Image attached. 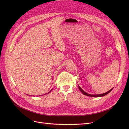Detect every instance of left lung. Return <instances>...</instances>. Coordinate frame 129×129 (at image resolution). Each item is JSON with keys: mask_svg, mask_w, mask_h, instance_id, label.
<instances>
[{"mask_svg": "<svg viewBox=\"0 0 129 129\" xmlns=\"http://www.w3.org/2000/svg\"><path fill=\"white\" fill-rule=\"evenodd\" d=\"M113 88H114V87H113L111 89H110L109 91L106 92V93H103V94H90L86 92H85V91L79 86V88L80 90L81 91V92H82L83 94H84V95H87V96H88L96 97H96H102V96H104L107 95V94H108L109 92H111V91L112 90V89H113Z\"/></svg>", "mask_w": 129, "mask_h": 129, "instance_id": "8db88e82", "label": "left lung"}]
</instances>
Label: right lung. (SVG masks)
<instances>
[{
    "mask_svg": "<svg viewBox=\"0 0 129 129\" xmlns=\"http://www.w3.org/2000/svg\"><path fill=\"white\" fill-rule=\"evenodd\" d=\"M52 90V89H51V90H50V91H49V92H48V93H46V94H47V93H50V92H51V90ZM27 95H28V94H27ZM29 95V96H31V95ZM33 96H34V95H33ZM39 96H40V95H39ZM40 96H41V95H40Z\"/></svg>",
    "mask_w": 129,
    "mask_h": 129,
    "instance_id": "1",
    "label": "right lung"
}]
</instances>
